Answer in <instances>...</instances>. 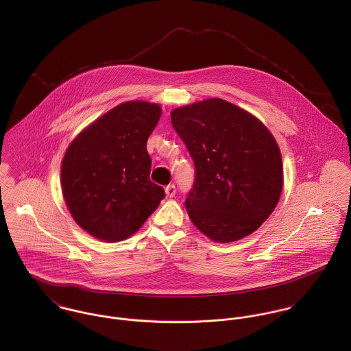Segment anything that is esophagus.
<instances>
[{"mask_svg": "<svg viewBox=\"0 0 351 351\" xmlns=\"http://www.w3.org/2000/svg\"><path fill=\"white\" fill-rule=\"evenodd\" d=\"M165 194L168 197H173L175 194H176V187L173 186V184H169V186H167L165 187Z\"/></svg>", "mask_w": 351, "mask_h": 351, "instance_id": "obj_1", "label": "esophagus"}]
</instances>
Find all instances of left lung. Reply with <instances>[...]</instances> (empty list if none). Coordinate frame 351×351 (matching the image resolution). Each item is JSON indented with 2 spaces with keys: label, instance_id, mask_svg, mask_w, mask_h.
Listing matches in <instances>:
<instances>
[{
  "label": "left lung",
  "instance_id": "left-lung-1",
  "mask_svg": "<svg viewBox=\"0 0 351 351\" xmlns=\"http://www.w3.org/2000/svg\"><path fill=\"white\" fill-rule=\"evenodd\" d=\"M195 164L186 208L195 228L228 243L256 232L282 190V160L269 129L249 112L208 98L171 112Z\"/></svg>",
  "mask_w": 351,
  "mask_h": 351
}]
</instances>
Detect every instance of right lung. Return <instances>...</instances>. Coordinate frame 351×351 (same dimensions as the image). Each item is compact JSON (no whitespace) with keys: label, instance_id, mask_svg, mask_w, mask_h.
<instances>
[{"label":"right lung","instance_id":"1","mask_svg":"<svg viewBox=\"0 0 351 351\" xmlns=\"http://www.w3.org/2000/svg\"><path fill=\"white\" fill-rule=\"evenodd\" d=\"M161 116L158 104L128 101L84 128L62 160L64 202L79 226L105 242L138 232L164 199L149 180L147 140Z\"/></svg>","mask_w":351,"mask_h":351}]
</instances>
